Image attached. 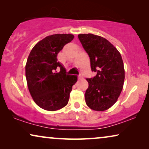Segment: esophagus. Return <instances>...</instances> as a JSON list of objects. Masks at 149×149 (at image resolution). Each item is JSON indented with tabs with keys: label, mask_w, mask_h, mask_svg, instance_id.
Listing matches in <instances>:
<instances>
[{
	"label": "esophagus",
	"mask_w": 149,
	"mask_h": 149,
	"mask_svg": "<svg viewBox=\"0 0 149 149\" xmlns=\"http://www.w3.org/2000/svg\"><path fill=\"white\" fill-rule=\"evenodd\" d=\"M78 79H83V77L81 76V75H79V76L78 77Z\"/></svg>",
	"instance_id": "esophagus-1"
}]
</instances>
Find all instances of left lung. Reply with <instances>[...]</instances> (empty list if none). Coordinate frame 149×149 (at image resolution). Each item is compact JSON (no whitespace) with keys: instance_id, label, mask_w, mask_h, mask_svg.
<instances>
[{"instance_id":"8db88e82","label":"left lung","mask_w":149,"mask_h":149,"mask_svg":"<svg viewBox=\"0 0 149 149\" xmlns=\"http://www.w3.org/2000/svg\"><path fill=\"white\" fill-rule=\"evenodd\" d=\"M79 39L89 55L91 68L97 72L87 79L89 87L85 91L87 105L96 111L111 108L123 89L125 70L121 56L109 40L93 34H81Z\"/></svg>"}]
</instances>
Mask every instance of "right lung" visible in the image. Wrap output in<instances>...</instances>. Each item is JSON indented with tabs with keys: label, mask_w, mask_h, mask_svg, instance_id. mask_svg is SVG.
Wrapping results in <instances>:
<instances>
[{
	"label": "right lung",
	"mask_w": 149,
	"mask_h": 149,
	"mask_svg": "<svg viewBox=\"0 0 149 149\" xmlns=\"http://www.w3.org/2000/svg\"><path fill=\"white\" fill-rule=\"evenodd\" d=\"M73 38L70 34L46 36L34 45L28 56L26 64L28 89L34 102L46 111L64 107L68 102L72 85L77 81V76L66 74L57 58L65 45ZM58 68L61 69L59 73Z\"/></svg>",
	"instance_id": "right-lung-1"
}]
</instances>
